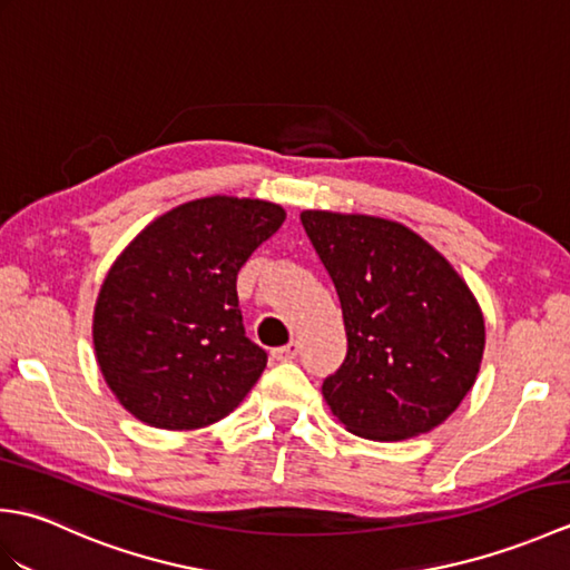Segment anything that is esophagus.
Wrapping results in <instances>:
<instances>
[{"mask_svg": "<svg viewBox=\"0 0 570 570\" xmlns=\"http://www.w3.org/2000/svg\"><path fill=\"white\" fill-rule=\"evenodd\" d=\"M272 355H274V360H278V362H292V360H296V355H298V343L292 341V343L284 345V347H276Z\"/></svg>", "mask_w": 570, "mask_h": 570, "instance_id": "34e87169", "label": "esophagus"}]
</instances>
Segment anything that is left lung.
Masks as SVG:
<instances>
[{
    "label": "left lung",
    "instance_id": "1",
    "mask_svg": "<svg viewBox=\"0 0 570 570\" xmlns=\"http://www.w3.org/2000/svg\"><path fill=\"white\" fill-rule=\"evenodd\" d=\"M301 223L345 321V362L323 382L333 416L370 441L441 426L472 390L485 353L478 298L402 223L331 210H304Z\"/></svg>",
    "mask_w": 570,
    "mask_h": 570
}]
</instances>
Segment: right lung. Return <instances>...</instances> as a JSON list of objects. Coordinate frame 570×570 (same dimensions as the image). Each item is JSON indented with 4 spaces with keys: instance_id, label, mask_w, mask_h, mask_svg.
Instances as JSON below:
<instances>
[{
    "instance_id": "1",
    "label": "right lung",
    "mask_w": 570,
    "mask_h": 570,
    "mask_svg": "<svg viewBox=\"0 0 570 570\" xmlns=\"http://www.w3.org/2000/svg\"><path fill=\"white\" fill-rule=\"evenodd\" d=\"M286 213L210 196L149 223L107 272L92 313L95 357L117 402L154 429L193 431L235 411L266 353L245 335L237 272Z\"/></svg>"
}]
</instances>
